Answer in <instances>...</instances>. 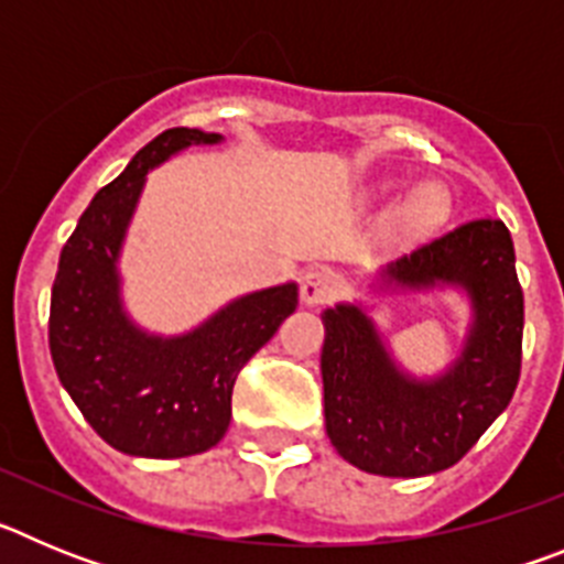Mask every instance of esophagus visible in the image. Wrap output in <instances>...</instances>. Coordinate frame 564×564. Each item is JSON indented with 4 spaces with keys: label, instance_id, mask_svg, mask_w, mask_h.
<instances>
[{
    "label": "esophagus",
    "instance_id": "34e87169",
    "mask_svg": "<svg viewBox=\"0 0 564 564\" xmlns=\"http://www.w3.org/2000/svg\"><path fill=\"white\" fill-rule=\"evenodd\" d=\"M341 282H338V273L330 268H311V271L302 273V282H299V293H302V302L305 305H325L338 293Z\"/></svg>",
    "mask_w": 564,
    "mask_h": 564
}]
</instances>
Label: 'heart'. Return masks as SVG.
<instances>
[{
	"label": "heart",
	"mask_w": 564,
	"mask_h": 564,
	"mask_svg": "<svg viewBox=\"0 0 564 564\" xmlns=\"http://www.w3.org/2000/svg\"><path fill=\"white\" fill-rule=\"evenodd\" d=\"M437 212H441V197H437L432 188H417L410 197V203H406V217H410L412 223L432 220Z\"/></svg>",
	"instance_id": "obj_1"
}]
</instances>
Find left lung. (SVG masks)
I'll return each instance as SVG.
<instances>
[{"mask_svg":"<svg viewBox=\"0 0 564 564\" xmlns=\"http://www.w3.org/2000/svg\"><path fill=\"white\" fill-rule=\"evenodd\" d=\"M410 288L460 285L475 325L457 364L437 381L395 370L358 307L322 316V381L330 443L381 477H423L455 466L508 406L522 367V288L502 220H471L387 268Z\"/></svg>","mask_w":564,"mask_h":564,"instance_id":"left-lung-1","label":"left lung"}]
</instances>
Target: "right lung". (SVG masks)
<instances>
[{
	"label": "right lung",
	"mask_w": 564,
	"mask_h": 564,
	"mask_svg": "<svg viewBox=\"0 0 564 564\" xmlns=\"http://www.w3.org/2000/svg\"><path fill=\"white\" fill-rule=\"evenodd\" d=\"M220 134L174 127L93 197L58 257L50 356L82 415L118 452L188 457L220 443L239 370L296 311V285L237 299L188 336H147L121 311L115 259L147 172Z\"/></svg>",
	"instance_id": "1"
}]
</instances>
